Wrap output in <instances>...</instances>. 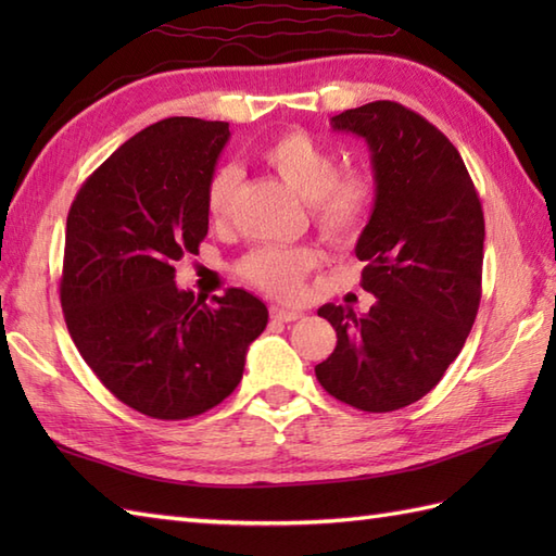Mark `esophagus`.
Segmentation results:
<instances>
[{
  "label": "esophagus",
  "mask_w": 556,
  "mask_h": 556,
  "mask_svg": "<svg viewBox=\"0 0 556 556\" xmlns=\"http://www.w3.org/2000/svg\"><path fill=\"white\" fill-rule=\"evenodd\" d=\"M269 315L275 317V320H279V323H296V320H301V317H303V313H301V311L279 308V305H271V308H269Z\"/></svg>",
  "instance_id": "esophagus-1"
}]
</instances>
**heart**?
I'll return each instance as SVG.
<instances>
[{
    "label": "heart",
    "mask_w": 556,
    "mask_h": 556,
    "mask_svg": "<svg viewBox=\"0 0 556 556\" xmlns=\"http://www.w3.org/2000/svg\"><path fill=\"white\" fill-rule=\"evenodd\" d=\"M260 157L293 191L311 203V217L327 241L349 243L363 231L375 203V186L365 174H341L337 152L305 131H287L269 140ZM239 172L217 167L205 184V212L212 222L229 217ZM311 245H260L243 255L236 271L269 296L296 299L317 265Z\"/></svg>",
    "instance_id": "heart-1"
}]
</instances>
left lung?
Instances as JSON below:
<instances>
[{
	"instance_id": "8db88e82",
	"label": "left lung",
	"mask_w": 556,
	"mask_h": 556,
	"mask_svg": "<svg viewBox=\"0 0 556 556\" xmlns=\"http://www.w3.org/2000/svg\"><path fill=\"white\" fill-rule=\"evenodd\" d=\"M334 131L370 148L375 205L356 243L372 308L327 303L337 349L317 382L344 404L387 413L442 380L476 323L485 219L464 160L448 138L404 104L377 100L332 116Z\"/></svg>"
}]
</instances>
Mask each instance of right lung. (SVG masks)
<instances>
[{
	"label": "right lung",
	"instance_id": "add662e5",
	"mask_svg": "<svg viewBox=\"0 0 556 556\" xmlns=\"http://www.w3.org/2000/svg\"><path fill=\"white\" fill-rule=\"evenodd\" d=\"M227 122L169 116L136 134L80 186L66 217L62 308L78 353L126 406L157 420L215 408L267 327L243 289L215 305L174 281L207 236L205 184Z\"/></svg>",
	"mask_w": 556,
	"mask_h": 556
}]
</instances>
